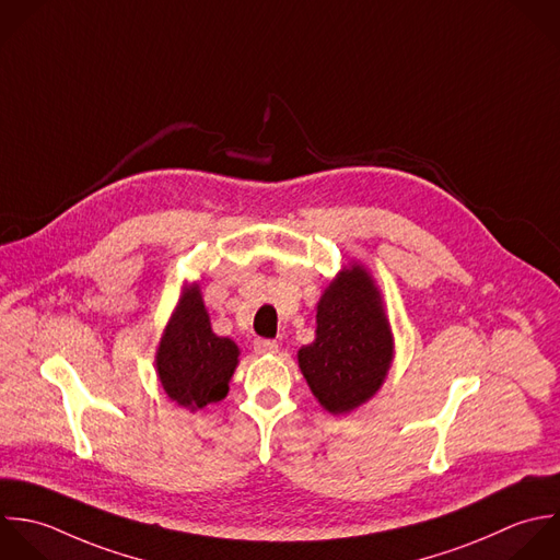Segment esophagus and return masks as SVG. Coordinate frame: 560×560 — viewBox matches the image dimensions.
<instances>
[{
	"mask_svg": "<svg viewBox=\"0 0 560 560\" xmlns=\"http://www.w3.org/2000/svg\"><path fill=\"white\" fill-rule=\"evenodd\" d=\"M255 353H259V355H270V353H277L279 351V342L277 340H264V338H259V340H255Z\"/></svg>",
	"mask_w": 560,
	"mask_h": 560,
	"instance_id": "1",
	"label": "esophagus"
}]
</instances>
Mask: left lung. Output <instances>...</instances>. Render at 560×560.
Here are the masks:
<instances>
[{"instance_id": "obj_1", "label": "left lung", "mask_w": 560, "mask_h": 560, "mask_svg": "<svg viewBox=\"0 0 560 560\" xmlns=\"http://www.w3.org/2000/svg\"><path fill=\"white\" fill-rule=\"evenodd\" d=\"M299 369L329 415H349L384 386L395 336L382 292L360 264L345 266L316 303V338L296 353Z\"/></svg>"}]
</instances>
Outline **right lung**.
Returning <instances> with one entry per match:
<instances>
[{
  "label": "right lung",
  "instance_id": "obj_1",
  "mask_svg": "<svg viewBox=\"0 0 560 560\" xmlns=\"http://www.w3.org/2000/svg\"><path fill=\"white\" fill-rule=\"evenodd\" d=\"M154 364L165 395L189 412L226 397L240 364V347L231 338L213 334L196 281L183 285L161 334Z\"/></svg>",
  "mask_w": 560,
  "mask_h": 560
}]
</instances>
